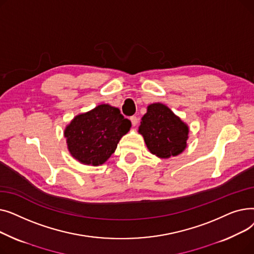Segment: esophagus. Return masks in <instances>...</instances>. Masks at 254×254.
I'll list each match as a JSON object with an SVG mask.
<instances>
[{
    "instance_id": "34e87169",
    "label": "esophagus",
    "mask_w": 254,
    "mask_h": 254,
    "mask_svg": "<svg viewBox=\"0 0 254 254\" xmlns=\"http://www.w3.org/2000/svg\"><path fill=\"white\" fill-rule=\"evenodd\" d=\"M129 119H130V122H131V125H132V126H134V127L137 126V124H138V118H137V116H135V115H134V116H130Z\"/></svg>"
}]
</instances>
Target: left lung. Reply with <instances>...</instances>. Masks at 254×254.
I'll list each match as a JSON object with an SVG mask.
<instances>
[{"mask_svg":"<svg viewBox=\"0 0 254 254\" xmlns=\"http://www.w3.org/2000/svg\"><path fill=\"white\" fill-rule=\"evenodd\" d=\"M139 132L152 154L168 158L184 150L189 127L167 106L156 103L148 106Z\"/></svg>","mask_w":254,"mask_h":254,"instance_id":"8db88e82","label":"left lung"}]
</instances>
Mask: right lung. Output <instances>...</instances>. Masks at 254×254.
I'll use <instances>...</instances> for the list:
<instances>
[{"instance_id": "add662e5", "label": "right lung", "mask_w": 254, "mask_h": 254, "mask_svg": "<svg viewBox=\"0 0 254 254\" xmlns=\"http://www.w3.org/2000/svg\"><path fill=\"white\" fill-rule=\"evenodd\" d=\"M130 127L118 108L103 104L76 116L65 127L64 137L71 154L80 163L98 166L111 156Z\"/></svg>"}]
</instances>
